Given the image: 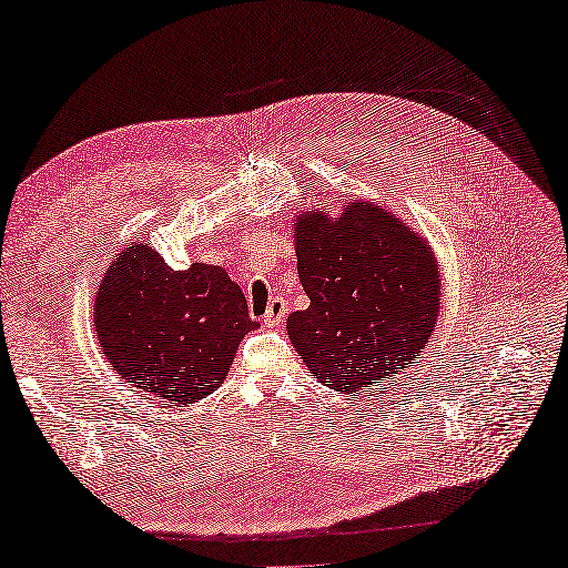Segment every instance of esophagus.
I'll list each match as a JSON object with an SVG mask.
<instances>
[{"mask_svg":"<svg viewBox=\"0 0 568 568\" xmlns=\"http://www.w3.org/2000/svg\"><path fill=\"white\" fill-rule=\"evenodd\" d=\"M286 315H288L286 301H284V298H272L270 305H267V313H265L263 322H265L267 326H274V324H282V322L286 320Z\"/></svg>","mask_w":568,"mask_h":568,"instance_id":"34e87169","label":"esophagus"}]
</instances>
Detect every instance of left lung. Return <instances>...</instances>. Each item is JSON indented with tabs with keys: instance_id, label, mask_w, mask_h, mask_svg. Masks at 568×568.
<instances>
[{
	"instance_id": "left-lung-1",
	"label": "left lung",
	"mask_w": 568,
	"mask_h": 568,
	"mask_svg": "<svg viewBox=\"0 0 568 568\" xmlns=\"http://www.w3.org/2000/svg\"><path fill=\"white\" fill-rule=\"evenodd\" d=\"M294 244L311 305L288 315L286 332L315 379L355 393L409 367L443 301L426 239L384 205L357 199L338 215H296Z\"/></svg>"
}]
</instances>
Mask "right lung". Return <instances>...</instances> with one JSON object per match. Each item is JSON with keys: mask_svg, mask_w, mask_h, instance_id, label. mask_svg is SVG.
<instances>
[{"mask_svg": "<svg viewBox=\"0 0 568 568\" xmlns=\"http://www.w3.org/2000/svg\"><path fill=\"white\" fill-rule=\"evenodd\" d=\"M255 326L225 270H173L142 242L113 257L94 296L97 341L118 379L178 407L220 388Z\"/></svg>", "mask_w": 568, "mask_h": 568, "instance_id": "1", "label": "right lung"}]
</instances>
